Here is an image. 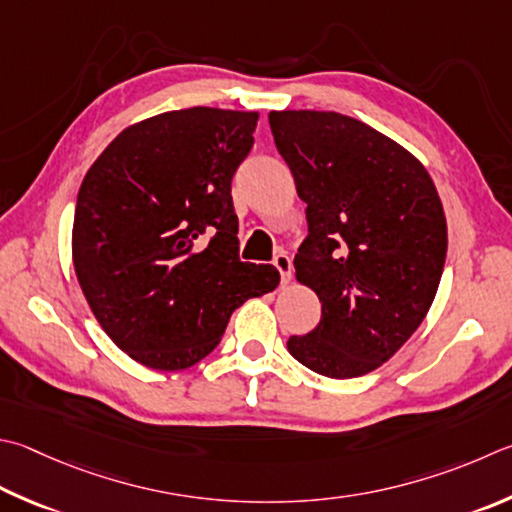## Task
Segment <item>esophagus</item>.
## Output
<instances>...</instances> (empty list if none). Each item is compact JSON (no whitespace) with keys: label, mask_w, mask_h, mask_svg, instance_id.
Segmentation results:
<instances>
[{"label":"esophagus","mask_w":512,"mask_h":512,"mask_svg":"<svg viewBox=\"0 0 512 512\" xmlns=\"http://www.w3.org/2000/svg\"><path fill=\"white\" fill-rule=\"evenodd\" d=\"M273 264L277 266V271H280V275H282V284L291 282V277H293V259H291V255L286 253V250H280V253L275 255Z\"/></svg>","instance_id":"1"}]
</instances>
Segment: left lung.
Masks as SVG:
<instances>
[{"label":"left lung","mask_w":512,"mask_h":512,"mask_svg":"<svg viewBox=\"0 0 512 512\" xmlns=\"http://www.w3.org/2000/svg\"><path fill=\"white\" fill-rule=\"evenodd\" d=\"M268 123L306 203L295 277L322 302L318 327L286 347L315 374H369L434 302L448 253L439 192L405 147L356 118L286 109Z\"/></svg>","instance_id":"left-lung-1"}]
</instances>
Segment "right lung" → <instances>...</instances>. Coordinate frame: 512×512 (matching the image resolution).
<instances>
[{
  "mask_svg": "<svg viewBox=\"0 0 512 512\" xmlns=\"http://www.w3.org/2000/svg\"><path fill=\"white\" fill-rule=\"evenodd\" d=\"M255 127V111H167L120 132L80 185V288L107 336L145 367H192L237 306L280 284L275 266L239 259L230 188Z\"/></svg>",
  "mask_w": 512,
  "mask_h": 512,
  "instance_id": "right-lung-1",
  "label": "right lung"
}]
</instances>
